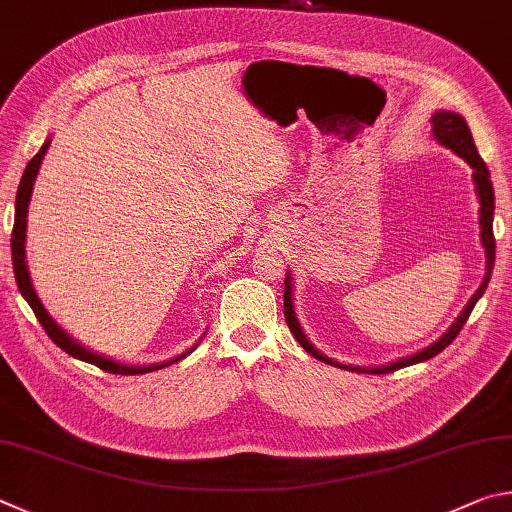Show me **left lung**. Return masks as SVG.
Listing matches in <instances>:
<instances>
[{
    "label": "left lung",
    "mask_w": 512,
    "mask_h": 512,
    "mask_svg": "<svg viewBox=\"0 0 512 512\" xmlns=\"http://www.w3.org/2000/svg\"><path fill=\"white\" fill-rule=\"evenodd\" d=\"M432 132H434V139L438 143H443L445 148H450L452 152H456L461 159H465L472 168V179H474V191H477L479 197V224H481V245L486 249V276H483V283L479 285V290L472 294L468 306L461 310V315L456 317L454 324L445 330V333L436 339L434 344H429L423 351H418L414 355H407V357H400L396 362H389V364H382V366H351V364H342V362H335L330 360L328 355L319 353L315 346L310 344V339L303 333V328L297 319V312H294V292H292V276L290 272L285 274V292H283V306H285V321H288V326L292 330V335L297 337V342L306 348V353H310L312 357H317L319 362H326L330 366H339V369L344 371H357V373H373V375H380V373H391V371H398L402 366H411V364H418V362H427L432 360L434 355H438L443 351V348L450 346L456 335L461 333V328L465 321H468L472 308L477 306V301L483 297V292L488 288V281L492 276V265H495V236H492V218H495V191H492V182H490V170L486 166V161L479 157L477 146H474V139H472V132L468 128V123L461 114L456 112H447V110H438L432 116Z\"/></svg>",
    "instance_id": "left-lung-1"
}]
</instances>
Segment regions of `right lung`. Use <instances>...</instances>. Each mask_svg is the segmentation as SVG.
Returning a JSON list of instances; mask_svg holds the SVG:
<instances>
[{
    "label": "right lung",
    "mask_w": 512,
    "mask_h": 512,
    "mask_svg": "<svg viewBox=\"0 0 512 512\" xmlns=\"http://www.w3.org/2000/svg\"><path fill=\"white\" fill-rule=\"evenodd\" d=\"M49 143L51 139L44 141V146L38 150V155H35L29 166H26L24 175L20 179V188H17V197H15V224H13V236H11V251H13V272H15V281H17V288H20L22 297L26 299V303L33 308L35 317L44 328V333H47L53 344H58L62 351L69 353L71 357H76V360H83L98 366V369H103L107 373H116V375H139V373H150V371H159L164 369V366L175 364L179 360H184V357L195 351L193 348H188L186 353L173 357V360L168 362H157V364H146V366H130V364H119L110 360V357L105 355H98L94 351H89L83 344H78L76 339H71L65 330H62L56 321L51 319V315L47 312V308L42 306V301L38 299V294H35V288L31 283V274H29V267H26V215H29V202H31V193H33V184H35V177L40 173V166H42V159L47 155L49 150Z\"/></svg>",
    "instance_id": "1"
}]
</instances>
